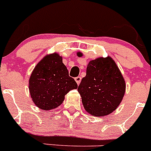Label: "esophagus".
I'll use <instances>...</instances> for the list:
<instances>
[{
	"label": "esophagus",
	"instance_id": "1",
	"mask_svg": "<svg viewBox=\"0 0 151 151\" xmlns=\"http://www.w3.org/2000/svg\"><path fill=\"white\" fill-rule=\"evenodd\" d=\"M75 80H76V82L77 85H79L81 81H82V77L81 76H78L76 78H75Z\"/></svg>",
	"mask_w": 151,
	"mask_h": 151
}]
</instances>
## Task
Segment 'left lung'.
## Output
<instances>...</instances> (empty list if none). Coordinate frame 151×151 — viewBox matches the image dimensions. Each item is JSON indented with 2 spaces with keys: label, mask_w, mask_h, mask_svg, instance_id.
Wrapping results in <instances>:
<instances>
[{
  "label": "left lung",
  "mask_w": 151,
  "mask_h": 151,
  "mask_svg": "<svg viewBox=\"0 0 151 151\" xmlns=\"http://www.w3.org/2000/svg\"><path fill=\"white\" fill-rule=\"evenodd\" d=\"M82 55V52L77 53L78 57ZM125 87V81L118 66L108 56L88 63L86 76L82 79L78 91L86 112L95 116H104L120 104Z\"/></svg>",
  "instance_id": "1"
}]
</instances>
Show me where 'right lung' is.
<instances>
[{"label": "right lung", "instance_id": "add662e5", "mask_svg": "<svg viewBox=\"0 0 151 151\" xmlns=\"http://www.w3.org/2000/svg\"><path fill=\"white\" fill-rule=\"evenodd\" d=\"M77 88L74 78L69 76L62 57L56 52L47 54L38 63L29 80L32 100L43 110L58 107L68 92Z\"/></svg>", "mask_w": 151, "mask_h": 151}]
</instances>
